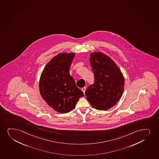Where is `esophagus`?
Returning a JSON list of instances; mask_svg holds the SVG:
<instances>
[{
	"label": "esophagus",
	"instance_id": "34e87169",
	"mask_svg": "<svg viewBox=\"0 0 159 159\" xmlns=\"http://www.w3.org/2000/svg\"><path fill=\"white\" fill-rule=\"evenodd\" d=\"M86 88L85 87H83V88H82V89H81V90H82V92H84V93H85V91H86Z\"/></svg>",
	"mask_w": 159,
	"mask_h": 159
}]
</instances>
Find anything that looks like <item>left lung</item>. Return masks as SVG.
<instances>
[{
    "instance_id": "8db88e82",
    "label": "left lung",
    "mask_w": 159,
    "mask_h": 159,
    "mask_svg": "<svg viewBox=\"0 0 159 159\" xmlns=\"http://www.w3.org/2000/svg\"><path fill=\"white\" fill-rule=\"evenodd\" d=\"M90 65L94 82L87 88L85 95L93 108L107 110L118 102L123 93L124 78L120 69L103 53H90Z\"/></svg>"
}]
</instances>
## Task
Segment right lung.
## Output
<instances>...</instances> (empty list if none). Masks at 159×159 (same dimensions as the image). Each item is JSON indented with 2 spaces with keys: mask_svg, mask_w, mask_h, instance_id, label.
<instances>
[{
  "mask_svg": "<svg viewBox=\"0 0 159 159\" xmlns=\"http://www.w3.org/2000/svg\"><path fill=\"white\" fill-rule=\"evenodd\" d=\"M75 56L73 53H62L52 58L46 65L39 81V92L43 100L54 110L67 113L84 96L77 87L69 70Z\"/></svg>",
  "mask_w": 159,
  "mask_h": 159,
  "instance_id": "obj_1",
  "label": "right lung"
}]
</instances>
